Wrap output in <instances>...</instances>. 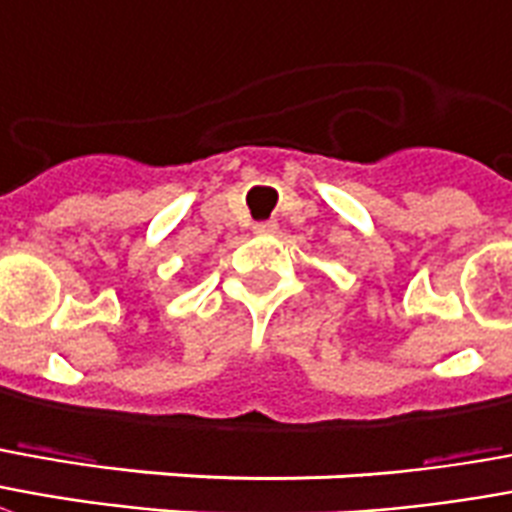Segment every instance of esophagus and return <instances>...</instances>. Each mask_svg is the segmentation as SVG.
Instances as JSON below:
<instances>
[{
  "label": "esophagus",
  "mask_w": 512,
  "mask_h": 512,
  "mask_svg": "<svg viewBox=\"0 0 512 512\" xmlns=\"http://www.w3.org/2000/svg\"><path fill=\"white\" fill-rule=\"evenodd\" d=\"M255 233L257 236H271V233H276V222H271V219L268 222H257Z\"/></svg>",
  "instance_id": "1"
}]
</instances>
